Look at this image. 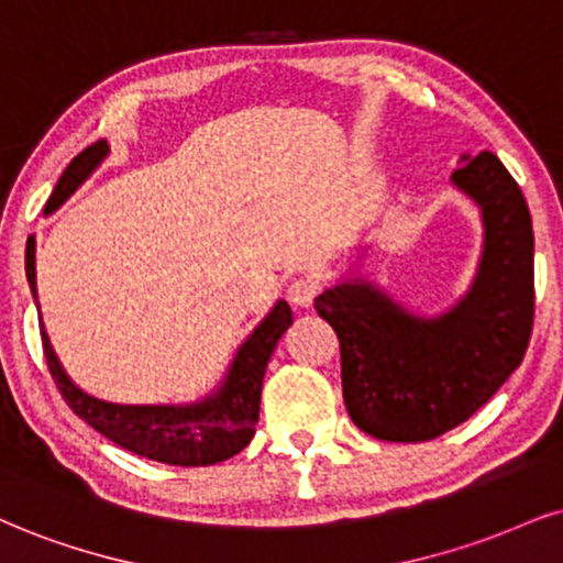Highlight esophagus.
I'll return each instance as SVG.
<instances>
[{"mask_svg":"<svg viewBox=\"0 0 563 563\" xmlns=\"http://www.w3.org/2000/svg\"><path fill=\"white\" fill-rule=\"evenodd\" d=\"M318 289H321V284H318L313 276H297V279L289 282L287 297L289 302L297 305V308H308V305L313 302V297L318 295Z\"/></svg>","mask_w":563,"mask_h":563,"instance_id":"obj_1","label":"esophagus"}]
</instances>
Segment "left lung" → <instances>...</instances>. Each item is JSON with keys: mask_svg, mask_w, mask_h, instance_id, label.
Listing matches in <instances>:
<instances>
[{"mask_svg": "<svg viewBox=\"0 0 563 563\" xmlns=\"http://www.w3.org/2000/svg\"><path fill=\"white\" fill-rule=\"evenodd\" d=\"M451 185L481 211L475 279L439 316H418L376 282L350 276L316 297L342 346L352 422L380 441H430L456 428L522 363L536 313L530 208L498 156L464 154Z\"/></svg>", "mask_w": 563, "mask_h": 563, "instance_id": "obj_1", "label": "left lung"}]
</instances>
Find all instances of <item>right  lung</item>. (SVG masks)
Segmentation results:
<instances>
[{
  "label": "right lung",
  "mask_w": 563,
  "mask_h": 563,
  "mask_svg": "<svg viewBox=\"0 0 563 563\" xmlns=\"http://www.w3.org/2000/svg\"><path fill=\"white\" fill-rule=\"evenodd\" d=\"M107 156V141L80 151L62 172L52 198L46 200V217L57 211L99 169ZM25 276L38 308L36 238L33 234L25 245ZM289 325H292V310H289L287 300H276L268 316L238 346L221 384L203 399L187 401V405H117V401L93 397L67 376L57 352L48 342L44 323H41V344H44L48 373H52L67 407L80 420H86L90 428L99 430L117 446L145 456V460L177 464V467H208V464L224 462L229 456L240 454L253 441L266 365Z\"/></svg>",
  "instance_id": "obj_1"
}]
</instances>
